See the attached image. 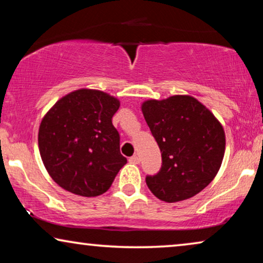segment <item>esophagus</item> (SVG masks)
<instances>
[{
  "instance_id": "obj_1",
  "label": "esophagus",
  "mask_w": 263,
  "mask_h": 263,
  "mask_svg": "<svg viewBox=\"0 0 263 263\" xmlns=\"http://www.w3.org/2000/svg\"><path fill=\"white\" fill-rule=\"evenodd\" d=\"M129 163L139 164L140 163V157L139 156H133L132 158H129Z\"/></svg>"
}]
</instances>
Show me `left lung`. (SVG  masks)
Wrapping results in <instances>:
<instances>
[{
    "label": "left lung",
    "instance_id": "left-lung-1",
    "mask_svg": "<svg viewBox=\"0 0 263 263\" xmlns=\"http://www.w3.org/2000/svg\"><path fill=\"white\" fill-rule=\"evenodd\" d=\"M161 152L158 174L146 176L154 196L172 203L195 196L213 181L225 152V133L214 115L190 96L142 104Z\"/></svg>",
    "mask_w": 263,
    "mask_h": 263
}]
</instances>
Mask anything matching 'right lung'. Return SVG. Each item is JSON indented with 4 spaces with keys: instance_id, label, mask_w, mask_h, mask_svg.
Instances as JSON below:
<instances>
[{
    "instance_id": "1",
    "label": "right lung",
    "mask_w": 263,
    "mask_h": 263,
    "mask_svg": "<svg viewBox=\"0 0 263 263\" xmlns=\"http://www.w3.org/2000/svg\"><path fill=\"white\" fill-rule=\"evenodd\" d=\"M120 107L114 97L78 89L61 98L42 120L39 152L60 186L80 196L102 195L127 163L112 116Z\"/></svg>"
}]
</instances>
